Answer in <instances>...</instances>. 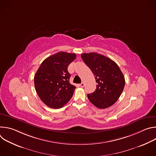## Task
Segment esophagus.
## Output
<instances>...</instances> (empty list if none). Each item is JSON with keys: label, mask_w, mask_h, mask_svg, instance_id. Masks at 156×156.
Returning a JSON list of instances; mask_svg holds the SVG:
<instances>
[{"label": "esophagus", "mask_w": 156, "mask_h": 156, "mask_svg": "<svg viewBox=\"0 0 156 156\" xmlns=\"http://www.w3.org/2000/svg\"><path fill=\"white\" fill-rule=\"evenodd\" d=\"M80 86L81 87H83L84 86V83H81L80 84Z\"/></svg>", "instance_id": "1"}]
</instances>
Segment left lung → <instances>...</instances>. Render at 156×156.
I'll use <instances>...</instances> for the list:
<instances>
[{"instance_id": "8db88e82", "label": "left lung", "mask_w": 156, "mask_h": 156, "mask_svg": "<svg viewBox=\"0 0 156 156\" xmlns=\"http://www.w3.org/2000/svg\"><path fill=\"white\" fill-rule=\"evenodd\" d=\"M81 57L91 69L98 83L94 93L87 98L96 107L105 108L119 99L125 86V77L117 64L96 52L82 54Z\"/></svg>"}]
</instances>
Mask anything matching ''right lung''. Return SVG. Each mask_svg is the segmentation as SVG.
Wrapping results in <instances>:
<instances>
[{"label":"right lung","instance_id":"obj_1","mask_svg":"<svg viewBox=\"0 0 156 156\" xmlns=\"http://www.w3.org/2000/svg\"><path fill=\"white\" fill-rule=\"evenodd\" d=\"M76 54L57 52L44 60L34 75L37 94L47 106L59 108L72 98L76 87L70 83L68 66Z\"/></svg>","mask_w":156,"mask_h":156}]
</instances>
